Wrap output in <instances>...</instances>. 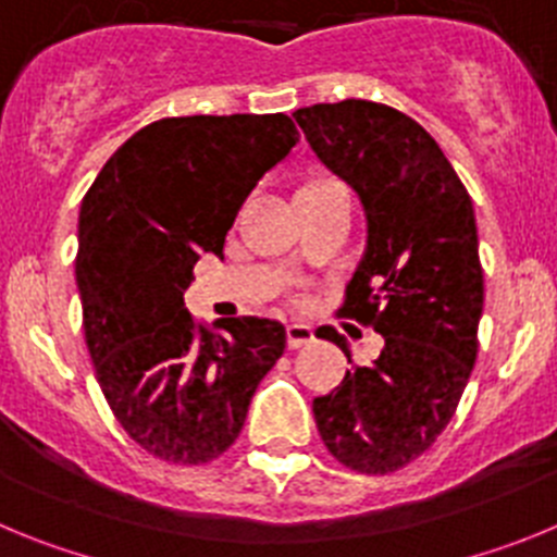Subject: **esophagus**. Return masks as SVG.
<instances>
[{
  "instance_id": "34e87169",
  "label": "esophagus",
  "mask_w": 557,
  "mask_h": 557,
  "mask_svg": "<svg viewBox=\"0 0 557 557\" xmlns=\"http://www.w3.org/2000/svg\"><path fill=\"white\" fill-rule=\"evenodd\" d=\"M314 339V329L309 323H289L287 326V343L289 348H301L309 346Z\"/></svg>"
}]
</instances>
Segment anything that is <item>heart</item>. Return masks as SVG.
<instances>
[{
  "instance_id": "heart-1",
  "label": "heart",
  "mask_w": 557,
  "mask_h": 557,
  "mask_svg": "<svg viewBox=\"0 0 557 557\" xmlns=\"http://www.w3.org/2000/svg\"><path fill=\"white\" fill-rule=\"evenodd\" d=\"M318 186H321V184H318Z\"/></svg>"
}]
</instances>
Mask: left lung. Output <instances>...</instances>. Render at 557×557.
<instances>
[{
	"mask_svg": "<svg viewBox=\"0 0 557 557\" xmlns=\"http://www.w3.org/2000/svg\"><path fill=\"white\" fill-rule=\"evenodd\" d=\"M326 170L357 191L366 253L339 312L385 337L371 366L312 401L326 449L362 474H391L446 430L476 359L482 268L474 206L455 166L407 113L368 100L293 113ZM318 337L351 351L343 334Z\"/></svg>",
	"mask_w": 557,
	"mask_h": 557,
	"instance_id": "8db88e82",
	"label": "left lung"
}]
</instances>
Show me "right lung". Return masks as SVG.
<instances>
[{"label": "right lung", "instance_id": "right-lung-1", "mask_svg": "<svg viewBox=\"0 0 557 557\" xmlns=\"http://www.w3.org/2000/svg\"><path fill=\"white\" fill-rule=\"evenodd\" d=\"M295 141L287 113L159 120L83 198L75 275L88 354L122 430L159 460L223 455L287 346L270 318H223V334L198 326L184 289L200 256L223 259L243 203Z\"/></svg>", "mask_w": 557, "mask_h": 557}]
</instances>
